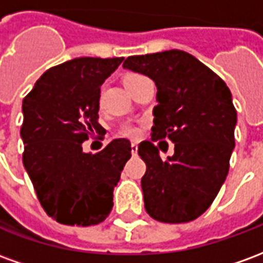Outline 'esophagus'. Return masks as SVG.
Wrapping results in <instances>:
<instances>
[{
	"mask_svg": "<svg viewBox=\"0 0 263 263\" xmlns=\"http://www.w3.org/2000/svg\"><path fill=\"white\" fill-rule=\"evenodd\" d=\"M138 152V143H131V154L137 155Z\"/></svg>",
	"mask_w": 263,
	"mask_h": 263,
	"instance_id": "1",
	"label": "esophagus"
}]
</instances>
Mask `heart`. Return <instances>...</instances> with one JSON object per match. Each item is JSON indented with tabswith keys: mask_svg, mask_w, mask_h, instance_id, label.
I'll use <instances>...</instances> for the list:
<instances>
[{
	"mask_svg": "<svg viewBox=\"0 0 263 263\" xmlns=\"http://www.w3.org/2000/svg\"><path fill=\"white\" fill-rule=\"evenodd\" d=\"M135 77H139V74H126L125 79H124V83L125 81H129L132 80V79H135ZM121 135H124V137L126 138H137L138 134H139V131H138L137 126H132V125H124L122 128H121Z\"/></svg>",
	"mask_w": 263,
	"mask_h": 263,
	"instance_id": "1",
	"label": "heart"
}]
</instances>
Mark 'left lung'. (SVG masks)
I'll return each instance as SVG.
<instances>
[{"label":"left lung","mask_w":263,"mask_h":263,"mask_svg":"<svg viewBox=\"0 0 263 263\" xmlns=\"http://www.w3.org/2000/svg\"><path fill=\"white\" fill-rule=\"evenodd\" d=\"M122 67L155 81L152 141L175 143V154L165 160L152 142L138 146L146 163L141 180L145 210L160 222L196 220L228 175L237 125L231 91L213 70L177 49L129 56Z\"/></svg>","instance_id":"1"}]
</instances>
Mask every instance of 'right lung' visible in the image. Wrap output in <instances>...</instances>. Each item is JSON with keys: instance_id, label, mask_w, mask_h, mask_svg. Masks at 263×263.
<instances>
[{"instance_id": "1", "label": "right lung", "mask_w": 263, "mask_h": 263, "mask_svg": "<svg viewBox=\"0 0 263 263\" xmlns=\"http://www.w3.org/2000/svg\"><path fill=\"white\" fill-rule=\"evenodd\" d=\"M122 60L77 58L50 67L22 101V162L43 210L60 224L96 226L112 210L131 142L114 139L94 155L83 142L101 131L100 87Z\"/></svg>"}]
</instances>
